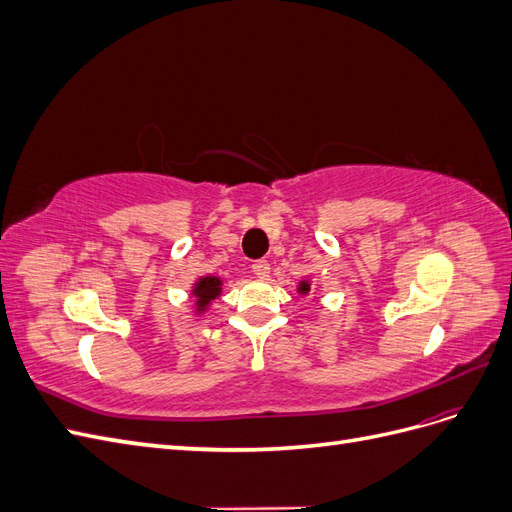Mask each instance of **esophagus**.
Returning <instances> with one entry per match:
<instances>
[{"mask_svg": "<svg viewBox=\"0 0 512 512\" xmlns=\"http://www.w3.org/2000/svg\"><path fill=\"white\" fill-rule=\"evenodd\" d=\"M252 271L256 277H260V280H265V277H269V273H271V265L267 260H254Z\"/></svg>", "mask_w": 512, "mask_h": 512, "instance_id": "1", "label": "esophagus"}]
</instances>
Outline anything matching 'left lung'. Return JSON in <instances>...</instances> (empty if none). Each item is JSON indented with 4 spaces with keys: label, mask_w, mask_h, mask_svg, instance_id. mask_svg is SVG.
Instances as JSON below:
<instances>
[{
    "label": "left lung",
    "mask_w": 512,
    "mask_h": 512,
    "mask_svg": "<svg viewBox=\"0 0 512 512\" xmlns=\"http://www.w3.org/2000/svg\"><path fill=\"white\" fill-rule=\"evenodd\" d=\"M307 290H309V284H307V282H301V286H299V292H303V294H305Z\"/></svg>",
    "instance_id": "obj_1"
}]
</instances>
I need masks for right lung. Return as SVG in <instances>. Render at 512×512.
Here are the masks:
<instances>
[{
	"mask_svg": "<svg viewBox=\"0 0 512 512\" xmlns=\"http://www.w3.org/2000/svg\"><path fill=\"white\" fill-rule=\"evenodd\" d=\"M220 286H222V280H218V277H211V275L203 277V280H200L192 290V294L196 297V307L205 309L209 301H213L220 294Z\"/></svg>",
	"mask_w": 512,
	"mask_h": 512,
	"instance_id": "1",
	"label": "right lung"
}]
</instances>
